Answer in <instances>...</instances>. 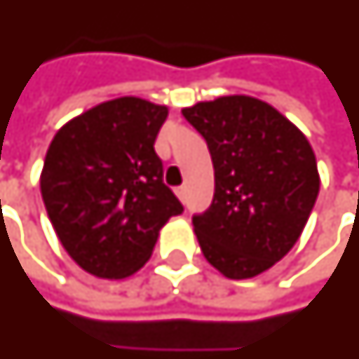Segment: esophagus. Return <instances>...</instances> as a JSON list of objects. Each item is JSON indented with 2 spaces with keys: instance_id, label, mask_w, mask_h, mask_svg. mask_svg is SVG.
Segmentation results:
<instances>
[{
  "instance_id": "obj_1",
  "label": "esophagus",
  "mask_w": 359,
  "mask_h": 359,
  "mask_svg": "<svg viewBox=\"0 0 359 359\" xmlns=\"http://www.w3.org/2000/svg\"><path fill=\"white\" fill-rule=\"evenodd\" d=\"M176 195H177V198H180V201H182V203H185V197H187V187H177L176 189Z\"/></svg>"
}]
</instances>
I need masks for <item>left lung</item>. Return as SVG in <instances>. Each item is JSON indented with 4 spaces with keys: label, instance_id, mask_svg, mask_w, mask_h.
I'll return each instance as SVG.
<instances>
[{
    "label": "left lung",
    "instance_id": "1",
    "mask_svg": "<svg viewBox=\"0 0 359 359\" xmlns=\"http://www.w3.org/2000/svg\"><path fill=\"white\" fill-rule=\"evenodd\" d=\"M182 114L206 140L214 198L193 216L201 250L229 279H250L279 262L302 235L319 193L306 135L250 95L201 101Z\"/></svg>",
    "mask_w": 359,
    "mask_h": 359
}]
</instances>
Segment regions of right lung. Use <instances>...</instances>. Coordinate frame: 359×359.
Listing matches in <instances>:
<instances>
[{
    "label": "right lung",
    "mask_w": 359,
    "mask_h": 359,
    "mask_svg": "<svg viewBox=\"0 0 359 359\" xmlns=\"http://www.w3.org/2000/svg\"><path fill=\"white\" fill-rule=\"evenodd\" d=\"M168 107L118 97L55 133L40 189L65 250L83 271L124 279L145 266L164 224L183 206L162 182L154 140Z\"/></svg>",
    "instance_id": "right-lung-1"
}]
</instances>
